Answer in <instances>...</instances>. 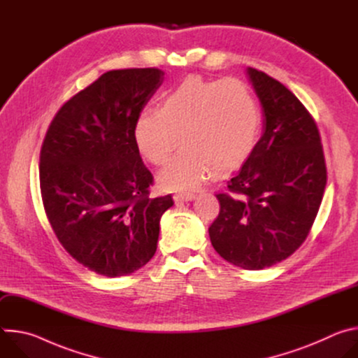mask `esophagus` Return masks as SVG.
<instances>
[{
	"mask_svg": "<svg viewBox=\"0 0 358 358\" xmlns=\"http://www.w3.org/2000/svg\"><path fill=\"white\" fill-rule=\"evenodd\" d=\"M194 198H195V194H192V192L176 194V195H174V201H176V202H188V201H192Z\"/></svg>",
	"mask_w": 358,
	"mask_h": 358,
	"instance_id": "esophagus-1",
	"label": "esophagus"
}]
</instances>
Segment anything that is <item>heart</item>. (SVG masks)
<instances>
[{
    "label": "heart",
    "mask_w": 358,
    "mask_h": 358,
    "mask_svg": "<svg viewBox=\"0 0 358 358\" xmlns=\"http://www.w3.org/2000/svg\"><path fill=\"white\" fill-rule=\"evenodd\" d=\"M261 115L248 85L235 78L207 80L189 76L171 90L160 109H143L133 137L140 155L164 164L178 145L182 150L159 173L166 191H194L215 169L241 167L257 145Z\"/></svg>",
    "instance_id": "obj_1"
}]
</instances>
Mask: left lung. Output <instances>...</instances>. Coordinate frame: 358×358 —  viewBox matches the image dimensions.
Segmentation results:
<instances>
[{
  "instance_id": "left-lung-1",
  "label": "left lung",
  "mask_w": 358,
  "mask_h": 358,
  "mask_svg": "<svg viewBox=\"0 0 358 358\" xmlns=\"http://www.w3.org/2000/svg\"><path fill=\"white\" fill-rule=\"evenodd\" d=\"M264 133L242 169L218 194L210 238L221 257L242 269L269 268L304 242L322 203L327 171L317 126L280 82L253 68Z\"/></svg>"
}]
</instances>
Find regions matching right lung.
Listing matches in <instances>:
<instances>
[{
  "mask_svg": "<svg viewBox=\"0 0 358 358\" xmlns=\"http://www.w3.org/2000/svg\"><path fill=\"white\" fill-rule=\"evenodd\" d=\"M164 80L156 68L109 71L50 123L39 157L43 208L58 241L85 268L126 276L155 257L171 195L150 198L152 176L133 129Z\"/></svg>",
  "mask_w": 358,
  "mask_h": 358,
  "instance_id": "obj_1",
  "label": "right lung"
}]
</instances>
